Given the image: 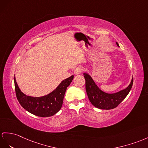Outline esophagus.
<instances>
[{
    "instance_id": "esophagus-1",
    "label": "esophagus",
    "mask_w": 148,
    "mask_h": 148,
    "mask_svg": "<svg viewBox=\"0 0 148 148\" xmlns=\"http://www.w3.org/2000/svg\"><path fill=\"white\" fill-rule=\"evenodd\" d=\"M84 71V68H83L82 66H78L77 68H75V70L74 71V73L75 75H79L81 73Z\"/></svg>"
}]
</instances>
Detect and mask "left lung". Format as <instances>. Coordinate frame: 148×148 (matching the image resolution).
Instances as JSON below:
<instances>
[{
  "label": "left lung",
  "instance_id": "left-lung-1",
  "mask_svg": "<svg viewBox=\"0 0 148 148\" xmlns=\"http://www.w3.org/2000/svg\"><path fill=\"white\" fill-rule=\"evenodd\" d=\"M119 46L118 43H117ZM85 88L90 102L93 106L100 109H113L122 102L130 92L133 84V78L131 84L124 90L116 93H107L102 92L96 85L89 75L84 73Z\"/></svg>",
  "mask_w": 148,
  "mask_h": 148
}]
</instances>
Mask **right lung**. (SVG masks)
Segmentation results:
<instances>
[{
	"mask_svg": "<svg viewBox=\"0 0 148 148\" xmlns=\"http://www.w3.org/2000/svg\"><path fill=\"white\" fill-rule=\"evenodd\" d=\"M72 75L62 82L59 86L48 95L41 97H33L25 95L21 91L14 77L17 99L21 106L29 112L36 116L46 117L56 114L62 107L66 88L73 80Z\"/></svg>",
	"mask_w": 148,
	"mask_h": 148,
	"instance_id": "1",
	"label": "right lung"
}]
</instances>
